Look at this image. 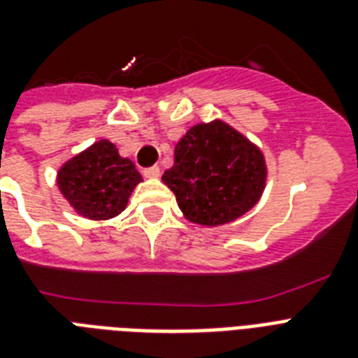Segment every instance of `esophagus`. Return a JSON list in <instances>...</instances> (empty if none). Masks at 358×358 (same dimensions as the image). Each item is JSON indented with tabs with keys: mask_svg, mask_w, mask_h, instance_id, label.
<instances>
[{
	"mask_svg": "<svg viewBox=\"0 0 358 358\" xmlns=\"http://www.w3.org/2000/svg\"><path fill=\"white\" fill-rule=\"evenodd\" d=\"M143 174H145L146 178H159L162 171H159V167H157V165H154V167L145 169V171H143Z\"/></svg>",
	"mask_w": 358,
	"mask_h": 358,
	"instance_id": "obj_1",
	"label": "esophagus"
}]
</instances>
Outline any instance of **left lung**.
Wrapping results in <instances>:
<instances>
[{
	"instance_id": "8db88e82",
	"label": "left lung",
	"mask_w": 358,
	"mask_h": 358,
	"mask_svg": "<svg viewBox=\"0 0 358 358\" xmlns=\"http://www.w3.org/2000/svg\"><path fill=\"white\" fill-rule=\"evenodd\" d=\"M189 223H232L266 189L264 152L224 120L191 126L174 146V165L162 176Z\"/></svg>"
}]
</instances>
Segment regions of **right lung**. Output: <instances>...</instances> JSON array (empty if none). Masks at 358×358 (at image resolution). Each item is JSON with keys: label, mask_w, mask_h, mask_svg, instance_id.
Returning a JSON list of instances; mask_svg holds the SVG:
<instances>
[{"label": "right lung", "mask_w": 358, "mask_h": 358, "mask_svg": "<svg viewBox=\"0 0 358 358\" xmlns=\"http://www.w3.org/2000/svg\"><path fill=\"white\" fill-rule=\"evenodd\" d=\"M143 176L108 139L87 146L59 167L57 187L78 215L91 221L117 217Z\"/></svg>", "instance_id": "right-lung-1"}]
</instances>
